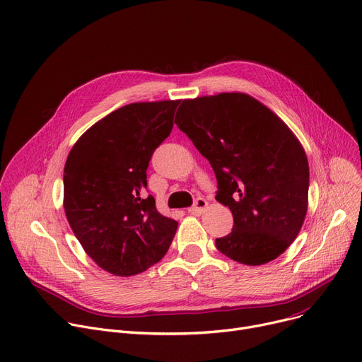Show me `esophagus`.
<instances>
[{
	"label": "esophagus",
	"mask_w": 362,
	"mask_h": 362,
	"mask_svg": "<svg viewBox=\"0 0 362 362\" xmlns=\"http://www.w3.org/2000/svg\"><path fill=\"white\" fill-rule=\"evenodd\" d=\"M206 208H208V202H206V199H204V198H198V199L195 201L194 206H190L187 211H189L190 214H194V215H201Z\"/></svg>",
	"instance_id": "34e87169"
}]
</instances>
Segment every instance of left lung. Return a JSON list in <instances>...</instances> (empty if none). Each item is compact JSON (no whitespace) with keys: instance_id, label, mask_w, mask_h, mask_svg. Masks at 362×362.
Returning <instances> with one entry per match:
<instances>
[{"instance_id":"8db88e82","label":"left lung","mask_w":362,"mask_h":362,"mask_svg":"<svg viewBox=\"0 0 362 362\" xmlns=\"http://www.w3.org/2000/svg\"><path fill=\"white\" fill-rule=\"evenodd\" d=\"M175 124L209 161L215 199L231 209L233 231L215 240L216 249L249 267L282 255L308 206V161L294 132L245 93L186 99Z\"/></svg>"}]
</instances>
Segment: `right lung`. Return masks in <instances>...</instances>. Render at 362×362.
Returning <instances> with one entry per match:
<instances>
[{"mask_svg":"<svg viewBox=\"0 0 362 362\" xmlns=\"http://www.w3.org/2000/svg\"><path fill=\"white\" fill-rule=\"evenodd\" d=\"M180 100L131 103L88 128L64 167V209L86 253L106 272L132 276L161 260L177 221L144 197L154 150L170 135Z\"/></svg>","mask_w":362,"mask_h":362,"instance_id":"1","label":"right lung"}]
</instances>
